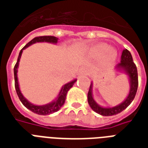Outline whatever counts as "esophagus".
<instances>
[{
  "label": "esophagus",
  "instance_id": "34e87169",
  "mask_svg": "<svg viewBox=\"0 0 148 148\" xmlns=\"http://www.w3.org/2000/svg\"><path fill=\"white\" fill-rule=\"evenodd\" d=\"M88 74V70L85 69V68H82L81 69L80 72H79V74L81 75V76H84V75H87Z\"/></svg>",
  "mask_w": 148,
  "mask_h": 148
}]
</instances>
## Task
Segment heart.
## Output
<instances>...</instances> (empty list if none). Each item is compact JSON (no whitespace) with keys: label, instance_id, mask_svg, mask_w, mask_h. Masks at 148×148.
I'll list each match as a JSON object with an SVG mask.
<instances>
[{"label":"heart","instance_id":"heart-1","mask_svg":"<svg viewBox=\"0 0 148 148\" xmlns=\"http://www.w3.org/2000/svg\"><path fill=\"white\" fill-rule=\"evenodd\" d=\"M92 52L95 54L96 55H98V56H102V55H104L105 53H107L109 51V47L105 45H97L95 47H93V48L91 49ZM116 56H117V53L115 52L114 51H110L109 53H108V59L110 60H114L116 58Z\"/></svg>","mask_w":148,"mask_h":148}]
</instances>
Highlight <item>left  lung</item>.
Masks as SVG:
<instances>
[{
  "label": "left lung",
  "mask_w": 148,
  "mask_h": 148,
  "mask_svg": "<svg viewBox=\"0 0 148 148\" xmlns=\"http://www.w3.org/2000/svg\"><path fill=\"white\" fill-rule=\"evenodd\" d=\"M118 71H124L127 76L129 77L130 81V90L127 98L124 100L121 103L118 105L113 107V108H103L98 105L97 102L95 101L92 95L93 84L91 83L89 88V91L88 94V101L89 105L94 111L103 115V116H112L119 114L121 111L126 109L131 103L133 101L135 97L137 90L138 87V70L135 64L134 63L133 58L131 56V53L128 50L124 49L122 51L121 58V62L115 67Z\"/></svg>",
  "instance_id": "obj_1"
}]
</instances>
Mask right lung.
I'll return each instance as SVG.
<instances>
[{
	"label": "right lung",
	"mask_w": 148,
	"mask_h": 148,
	"mask_svg": "<svg viewBox=\"0 0 148 148\" xmlns=\"http://www.w3.org/2000/svg\"><path fill=\"white\" fill-rule=\"evenodd\" d=\"M58 38L53 36H40V37H37L34 38V39L27 43L25 46H24L19 53V56L17 58V61L15 64L14 67V83H15V89H16V92L17 95L19 97L20 101H21V103L24 104V107H26L27 109L31 110L32 112L38 114L40 115H47L51 114L52 113H54L56 111H58L60 109V108L64 105V103L65 102V99H66V96H67V91L73 87L74 84L77 81V80H74V81H71L69 83L66 84L63 86L61 90H60L59 95H58V97L55 99V101H52L51 103H47V104H45V105H35L33 103H30L25 97L23 96V95L21 92L20 90L19 84H18V80H17V68H18V65H19V61L21 57L22 52L25 48L29 47L30 45H33L34 43L37 42H48L52 43V44H57L58 43Z\"/></svg>",
	"instance_id": "right-lung-1"
}]
</instances>
